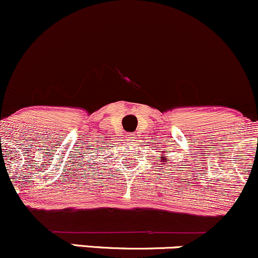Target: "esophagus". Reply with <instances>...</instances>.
Returning a JSON list of instances; mask_svg holds the SVG:
<instances>
[{"label": "esophagus", "mask_w": 258, "mask_h": 258, "mask_svg": "<svg viewBox=\"0 0 258 258\" xmlns=\"http://www.w3.org/2000/svg\"><path fill=\"white\" fill-rule=\"evenodd\" d=\"M135 138H137V135L133 134V133H128V134H126V139H128L129 141H133Z\"/></svg>", "instance_id": "obj_1"}]
</instances>
